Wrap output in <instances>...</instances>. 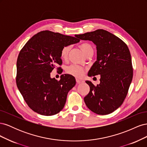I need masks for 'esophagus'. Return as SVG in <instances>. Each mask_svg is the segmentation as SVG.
Listing matches in <instances>:
<instances>
[{
  "label": "esophagus",
  "instance_id": "1",
  "mask_svg": "<svg viewBox=\"0 0 147 147\" xmlns=\"http://www.w3.org/2000/svg\"><path fill=\"white\" fill-rule=\"evenodd\" d=\"M76 82L77 83H82L83 81L82 80L79 79V78H76Z\"/></svg>",
  "mask_w": 147,
  "mask_h": 147
}]
</instances>
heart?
<instances>
[{
	"label": "heart",
	"instance_id": "1",
	"mask_svg": "<svg viewBox=\"0 0 147 147\" xmlns=\"http://www.w3.org/2000/svg\"><path fill=\"white\" fill-rule=\"evenodd\" d=\"M79 47L81 49V50L83 52L84 54L85 55V56L90 51H93V49L91 45L88 43H81L80 45H79ZM70 49L71 47L69 45L65 46L62 48V50L61 51V57L62 59L64 60L67 59ZM66 72L69 74L73 75V76L80 78L82 77L83 75L84 72V69L81 66H79L77 65H71L67 68Z\"/></svg>",
	"mask_w": 147,
	"mask_h": 147
}]
</instances>
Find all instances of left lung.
Wrapping results in <instances>:
<instances>
[{
  "mask_svg": "<svg viewBox=\"0 0 147 147\" xmlns=\"http://www.w3.org/2000/svg\"><path fill=\"white\" fill-rule=\"evenodd\" d=\"M96 45L97 60L88 76L100 75V83L94 86L86 81L90 92L84 97L88 108L98 115H108L121 105L133 77L131 56L126 44L116 35L103 29L76 35Z\"/></svg>",
  "mask_w": 147,
  "mask_h": 147,
  "instance_id": "1",
  "label": "left lung"
}]
</instances>
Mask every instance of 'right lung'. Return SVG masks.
Returning <instances> with one entry per match:
<instances>
[{
    "label": "right lung",
    "mask_w": 147,
    "mask_h": 147,
    "mask_svg": "<svg viewBox=\"0 0 147 147\" xmlns=\"http://www.w3.org/2000/svg\"><path fill=\"white\" fill-rule=\"evenodd\" d=\"M80 40L76 36L43 30L34 35L21 49L16 63V84L35 112L51 116L64 108L69 91L76 84L75 78L65 74L57 81L51 78L50 74L56 65L62 64V48Z\"/></svg>",
    "instance_id": "right-lung-1"
}]
</instances>
